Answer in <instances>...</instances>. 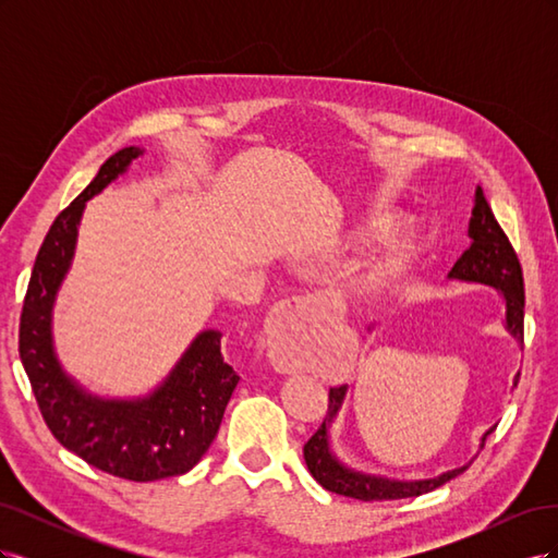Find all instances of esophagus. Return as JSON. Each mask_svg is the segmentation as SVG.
<instances>
[{
  "label": "esophagus",
  "instance_id": "1",
  "mask_svg": "<svg viewBox=\"0 0 558 558\" xmlns=\"http://www.w3.org/2000/svg\"><path fill=\"white\" fill-rule=\"evenodd\" d=\"M330 320L324 302L318 298H291L275 310L267 320V359L281 375H291L295 369V351L310 340L316 326Z\"/></svg>",
  "mask_w": 558,
  "mask_h": 558
}]
</instances>
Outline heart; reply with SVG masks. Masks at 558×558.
Masks as SVG:
<instances>
[{
    "mask_svg": "<svg viewBox=\"0 0 558 558\" xmlns=\"http://www.w3.org/2000/svg\"><path fill=\"white\" fill-rule=\"evenodd\" d=\"M393 221L391 214L386 211H375L365 216L363 221L353 223L340 240L342 248H359L363 244H367L373 238ZM416 256V242L410 232H393L388 234L384 240V244L377 248V253L373 256V260L367 263V269L363 275V283L367 289L373 291H381L393 286L402 275L404 269L410 267V263Z\"/></svg>",
    "mask_w": 558,
    "mask_h": 558,
    "instance_id": "b5f03b06",
    "label": "heart"
}]
</instances>
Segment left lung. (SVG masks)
<instances>
[{"mask_svg":"<svg viewBox=\"0 0 558 558\" xmlns=\"http://www.w3.org/2000/svg\"><path fill=\"white\" fill-rule=\"evenodd\" d=\"M470 246L463 251V256L456 260L451 267L449 279L459 281H472L494 286L496 291L502 293L505 300V328L519 342H523V275L517 253L508 240V234L498 226L496 216L488 207V202L482 193V189L475 191V207H472L470 216ZM519 384V373L514 375L512 386ZM349 386L330 388L328 393V416L324 418L320 428L310 437L305 445V463L312 472V477L328 488L332 494L349 496L356 500H398V498H414L421 494H428L433 488L447 484L449 480L459 477L468 465L447 470L442 475L433 480H416V482H402V480H388L367 475V472H359L349 465H344L330 449V424L332 418L340 414ZM496 428V426H494ZM488 428L482 435V445L486 437L494 433Z\"/></svg>","mask_w":558,"mask_h":558,"instance_id":"8db88e82","label":"left lung"}]
</instances>
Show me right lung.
<instances>
[{
	"mask_svg": "<svg viewBox=\"0 0 558 558\" xmlns=\"http://www.w3.org/2000/svg\"><path fill=\"white\" fill-rule=\"evenodd\" d=\"M140 156L137 146L113 154L50 226L23 302L19 351L46 426L62 447L113 477L156 482L197 465L221 426L240 381L223 361L221 332L202 330L156 391L134 400L88 393L64 373L53 347L56 295L70 272L86 202Z\"/></svg>",
	"mask_w": 558,
	"mask_h": 558,
	"instance_id": "obj_1",
	"label": "right lung"
}]
</instances>
